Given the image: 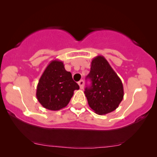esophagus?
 Here are the masks:
<instances>
[{
  "mask_svg": "<svg viewBox=\"0 0 157 157\" xmlns=\"http://www.w3.org/2000/svg\"><path fill=\"white\" fill-rule=\"evenodd\" d=\"M78 84H79V86H80V88L82 90V89L83 88V85H84V81H83V80H80V81L78 82Z\"/></svg>",
  "mask_w": 157,
  "mask_h": 157,
  "instance_id": "34e87169",
  "label": "esophagus"
}]
</instances>
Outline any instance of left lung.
Returning <instances> with one entry per match:
<instances>
[{
    "mask_svg": "<svg viewBox=\"0 0 157 157\" xmlns=\"http://www.w3.org/2000/svg\"><path fill=\"white\" fill-rule=\"evenodd\" d=\"M86 78L92 83L84 93L94 112L105 115L118 108L124 97L122 82L103 56L98 55L92 60Z\"/></svg>",
    "mask_w": 157,
    "mask_h": 157,
    "instance_id": "left-lung-1",
    "label": "left lung"
}]
</instances>
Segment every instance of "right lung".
Returning a JSON list of instances; mask_svg holds the SVG:
<instances>
[{
	"mask_svg": "<svg viewBox=\"0 0 157 157\" xmlns=\"http://www.w3.org/2000/svg\"><path fill=\"white\" fill-rule=\"evenodd\" d=\"M79 85L72 79L71 73L64 68V63L58 60L51 61L39 80L36 97L44 108L58 111L69 103Z\"/></svg>",
	"mask_w": 157,
	"mask_h": 157,
	"instance_id": "add662e5",
	"label": "right lung"
}]
</instances>
